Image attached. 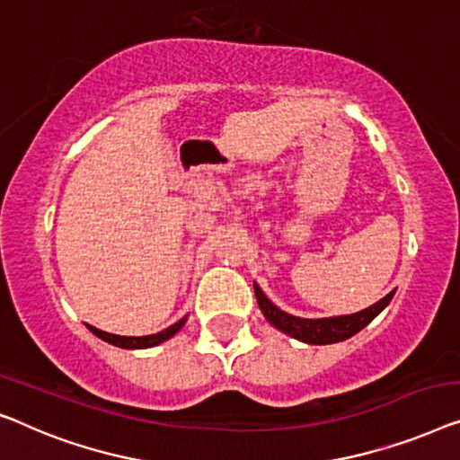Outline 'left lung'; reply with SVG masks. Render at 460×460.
Returning a JSON list of instances; mask_svg holds the SVG:
<instances>
[{
  "label": "left lung",
  "mask_w": 460,
  "mask_h": 460,
  "mask_svg": "<svg viewBox=\"0 0 460 460\" xmlns=\"http://www.w3.org/2000/svg\"><path fill=\"white\" fill-rule=\"evenodd\" d=\"M254 292L258 306H261L264 319L270 325L279 329V332L292 335V338L306 341V344H335V341H344L352 338L354 333H358L360 329H365L381 310H384L394 297V292L381 297L379 302H375L373 306H368L360 313L344 314V316H329V319H300V316L288 314L286 310L277 308L273 302L269 300L261 288L254 283Z\"/></svg>",
  "instance_id": "1"
}]
</instances>
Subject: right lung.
<instances>
[{"label": "right lung", "mask_w": 460, "mask_h": 460, "mask_svg": "<svg viewBox=\"0 0 460 460\" xmlns=\"http://www.w3.org/2000/svg\"><path fill=\"white\" fill-rule=\"evenodd\" d=\"M185 321H187V316H183V319L174 323V325L163 329V332H158V333H154V335H141V338H128V335H114V333L102 332V329H95L92 325H87V327H89V332H92L93 335H98L100 340L108 341V344L119 346V348H127V350H137V348H152V346L163 344V341H166L168 338H172V335L177 333L179 329L185 325Z\"/></svg>", "instance_id": "right-lung-1"}]
</instances>
